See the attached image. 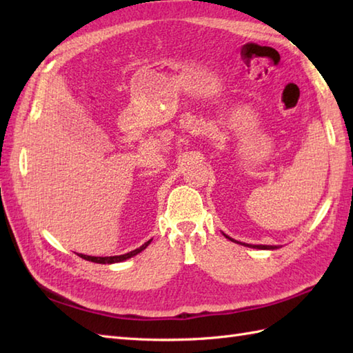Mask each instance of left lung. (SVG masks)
Segmentation results:
<instances>
[{"label": "left lung", "instance_id": "1", "mask_svg": "<svg viewBox=\"0 0 353 353\" xmlns=\"http://www.w3.org/2000/svg\"><path fill=\"white\" fill-rule=\"evenodd\" d=\"M226 238H229L226 235ZM232 239V238H229ZM232 241H235V239H232ZM243 245H249V247H253V249H264V250H274L277 249V245H252V244H243Z\"/></svg>", "mask_w": 353, "mask_h": 353}]
</instances>
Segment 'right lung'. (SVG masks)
Masks as SVG:
<instances>
[{
    "mask_svg": "<svg viewBox=\"0 0 353 353\" xmlns=\"http://www.w3.org/2000/svg\"><path fill=\"white\" fill-rule=\"evenodd\" d=\"M150 243H152V239L147 241L145 244H142L139 249L132 250V252L124 253V254H119V256H104V258L101 256V258H99V256H88V254H81V258L86 259V261H91V262H97V264H114V262H121V261H125V259L134 256V254H138L139 252L144 250Z\"/></svg>",
    "mask_w": 353,
    "mask_h": 353,
    "instance_id": "obj_1",
    "label": "right lung"
}]
</instances>
